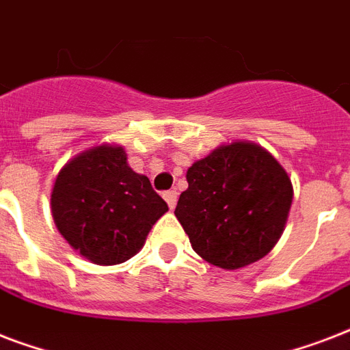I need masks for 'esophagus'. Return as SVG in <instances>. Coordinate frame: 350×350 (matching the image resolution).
Here are the masks:
<instances>
[{
	"label": "esophagus",
	"instance_id": "esophagus-1",
	"mask_svg": "<svg viewBox=\"0 0 350 350\" xmlns=\"http://www.w3.org/2000/svg\"><path fill=\"white\" fill-rule=\"evenodd\" d=\"M163 198H165V202H167V205H169L170 208L176 207V202H178V192L167 191V192H163Z\"/></svg>",
	"mask_w": 350,
	"mask_h": 350
}]
</instances>
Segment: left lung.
Here are the masks:
<instances>
[{
  "mask_svg": "<svg viewBox=\"0 0 350 350\" xmlns=\"http://www.w3.org/2000/svg\"><path fill=\"white\" fill-rule=\"evenodd\" d=\"M176 218L203 260L241 269L272 250L287 224L293 183L260 145H219L187 170Z\"/></svg>",
  "mask_w": 350,
  "mask_h": 350,
  "instance_id": "obj_1",
  "label": "left lung"
}]
</instances>
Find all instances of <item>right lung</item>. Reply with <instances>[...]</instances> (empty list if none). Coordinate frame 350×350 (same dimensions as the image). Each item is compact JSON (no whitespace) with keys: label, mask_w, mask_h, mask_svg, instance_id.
<instances>
[{"label":"right lung","mask_w":350,"mask_h":350,"mask_svg":"<svg viewBox=\"0 0 350 350\" xmlns=\"http://www.w3.org/2000/svg\"><path fill=\"white\" fill-rule=\"evenodd\" d=\"M52 218L72 249L96 265H118L142 249L169 207L120 145L78 154L56 178Z\"/></svg>","instance_id":"right-lung-1"}]
</instances>
